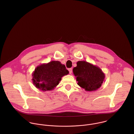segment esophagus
Here are the masks:
<instances>
[{
    "mask_svg": "<svg viewBox=\"0 0 134 134\" xmlns=\"http://www.w3.org/2000/svg\"><path fill=\"white\" fill-rule=\"evenodd\" d=\"M69 73H70V74H72V68L69 69Z\"/></svg>",
    "mask_w": 134,
    "mask_h": 134,
    "instance_id": "1",
    "label": "esophagus"
}]
</instances>
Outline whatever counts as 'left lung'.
I'll return each instance as SVG.
<instances>
[{"instance_id": "obj_1", "label": "left lung", "mask_w": 134, "mask_h": 134, "mask_svg": "<svg viewBox=\"0 0 134 134\" xmlns=\"http://www.w3.org/2000/svg\"><path fill=\"white\" fill-rule=\"evenodd\" d=\"M73 72L77 84L87 91H94L99 88L105 81V75L97 66L86 61H78Z\"/></svg>"}]
</instances>
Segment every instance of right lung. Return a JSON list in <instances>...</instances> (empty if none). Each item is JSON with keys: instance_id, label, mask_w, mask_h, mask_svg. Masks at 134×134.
Instances as JSON below:
<instances>
[{"instance_id": "obj_1", "label": "right lung", "mask_w": 134, "mask_h": 134, "mask_svg": "<svg viewBox=\"0 0 134 134\" xmlns=\"http://www.w3.org/2000/svg\"><path fill=\"white\" fill-rule=\"evenodd\" d=\"M69 73L64 64L58 61H52L38 65L33 72L32 83L35 87L43 91L54 89L61 78Z\"/></svg>"}]
</instances>
